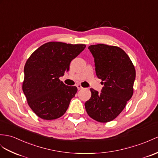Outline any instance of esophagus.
<instances>
[{"label":"esophagus","instance_id":"1","mask_svg":"<svg viewBox=\"0 0 158 158\" xmlns=\"http://www.w3.org/2000/svg\"><path fill=\"white\" fill-rule=\"evenodd\" d=\"M76 86H77V88H78V90H80V89H82V88H83L82 87V86L80 85V84H77Z\"/></svg>","mask_w":158,"mask_h":158}]
</instances>
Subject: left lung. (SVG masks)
I'll return each instance as SVG.
<instances>
[{"instance_id": "left-lung-1", "label": "left lung", "mask_w": 158, "mask_h": 158, "mask_svg": "<svg viewBox=\"0 0 158 158\" xmlns=\"http://www.w3.org/2000/svg\"><path fill=\"white\" fill-rule=\"evenodd\" d=\"M94 59L95 71L102 81L101 92L90 88L91 97L85 102L89 116L106 123L113 120L132 97L135 70L127 54L120 48L105 44L88 47Z\"/></svg>"}]
</instances>
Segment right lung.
Segmentation results:
<instances>
[{
  "label": "right lung",
  "mask_w": 158,
  "mask_h": 158,
  "mask_svg": "<svg viewBox=\"0 0 158 158\" xmlns=\"http://www.w3.org/2000/svg\"><path fill=\"white\" fill-rule=\"evenodd\" d=\"M85 48L84 44L48 42L27 61L23 91L30 108L38 117L52 120L66 112L78 89L66 86L59 78L69 71L72 60Z\"/></svg>",
  "instance_id": "obj_1"
}]
</instances>
